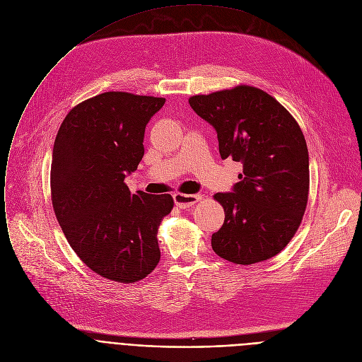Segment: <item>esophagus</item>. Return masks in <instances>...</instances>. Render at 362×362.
Listing matches in <instances>:
<instances>
[{"label": "esophagus", "instance_id": "1", "mask_svg": "<svg viewBox=\"0 0 362 362\" xmlns=\"http://www.w3.org/2000/svg\"><path fill=\"white\" fill-rule=\"evenodd\" d=\"M202 197L198 194H181L177 192L174 194V202L178 208H188L192 206L195 202H198Z\"/></svg>", "mask_w": 362, "mask_h": 362}]
</instances>
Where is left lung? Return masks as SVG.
<instances>
[{"instance_id": "obj_1", "label": "left lung", "mask_w": 362, "mask_h": 362, "mask_svg": "<svg viewBox=\"0 0 362 362\" xmlns=\"http://www.w3.org/2000/svg\"><path fill=\"white\" fill-rule=\"evenodd\" d=\"M188 103L215 128L221 158L243 164L233 192L214 195L226 212L211 237L214 252L241 265L272 258L296 235L308 201V148L298 122L251 86L194 95Z\"/></svg>"}]
</instances>
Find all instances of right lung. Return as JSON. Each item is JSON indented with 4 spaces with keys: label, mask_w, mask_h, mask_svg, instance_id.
I'll use <instances>...</instances> for the list:
<instances>
[{
    "label": "right lung",
    "mask_w": 362,
    "mask_h": 362,
    "mask_svg": "<svg viewBox=\"0 0 362 362\" xmlns=\"http://www.w3.org/2000/svg\"><path fill=\"white\" fill-rule=\"evenodd\" d=\"M165 98L110 91L72 108L55 136L51 201L62 233L95 274L132 284L161 258L158 227L170 194H131L124 182L144 157V132Z\"/></svg>",
    "instance_id": "1"
}]
</instances>
